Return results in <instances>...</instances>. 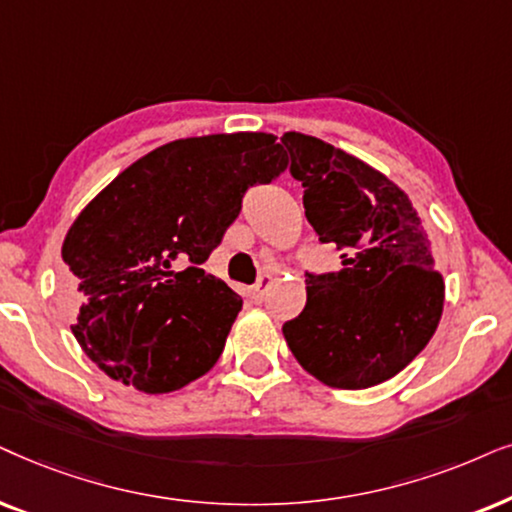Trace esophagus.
I'll list each match as a JSON object with an SVG mask.
<instances>
[{"mask_svg": "<svg viewBox=\"0 0 512 512\" xmlns=\"http://www.w3.org/2000/svg\"><path fill=\"white\" fill-rule=\"evenodd\" d=\"M269 285H271V276H267V274L260 276V281H257L255 285H250V288H248V297H250L255 304H262L264 297H267Z\"/></svg>", "mask_w": 512, "mask_h": 512, "instance_id": "esophagus-1", "label": "esophagus"}]
</instances>
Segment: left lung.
Listing matches in <instances>:
<instances>
[{
	"instance_id": "left-lung-1",
	"label": "left lung",
	"mask_w": 512,
	"mask_h": 512,
	"mask_svg": "<svg viewBox=\"0 0 512 512\" xmlns=\"http://www.w3.org/2000/svg\"><path fill=\"white\" fill-rule=\"evenodd\" d=\"M306 220L335 243L342 269L306 274V306L283 325L306 372L332 388H370L431 342L445 304L431 241L412 201L365 161L304 133H285Z\"/></svg>"
}]
</instances>
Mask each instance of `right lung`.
I'll list each match as a JSON object with an SVG mask.
<instances>
[{
    "mask_svg": "<svg viewBox=\"0 0 512 512\" xmlns=\"http://www.w3.org/2000/svg\"><path fill=\"white\" fill-rule=\"evenodd\" d=\"M285 170L271 133L156 147L114 177L67 231L72 332L107 377L170 393L217 363L243 299L201 264L243 194Z\"/></svg>",
    "mask_w": 512,
    "mask_h": 512,
    "instance_id": "right-lung-1",
    "label": "right lung"
}]
</instances>
